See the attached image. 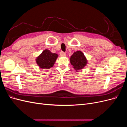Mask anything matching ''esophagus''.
<instances>
[{"mask_svg": "<svg viewBox=\"0 0 127 127\" xmlns=\"http://www.w3.org/2000/svg\"><path fill=\"white\" fill-rule=\"evenodd\" d=\"M60 55L61 56H65L66 55V53L64 51H61L60 52Z\"/></svg>", "mask_w": 127, "mask_h": 127, "instance_id": "obj_1", "label": "esophagus"}]
</instances>
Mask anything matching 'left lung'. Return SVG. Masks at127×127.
<instances>
[{"label": "left lung", "instance_id": "1", "mask_svg": "<svg viewBox=\"0 0 127 127\" xmlns=\"http://www.w3.org/2000/svg\"><path fill=\"white\" fill-rule=\"evenodd\" d=\"M70 61L76 70L83 69L87 64V60L84 53L80 51L74 53L70 57Z\"/></svg>", "mask_w": 127, "mask_h": 127}]
</instances>
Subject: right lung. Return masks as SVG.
Returning a JSON list of instances; mask_svg holds the SVG:
<instances>
[{
    "label": "right lung",
    "instance_id": "right-lung-1",
    "mask_svg": "<svg viewBox=\"0 0 127 127\" xmlns=\"http://www.w3.org/2000/svg\"><path fill=\"white\" fill-rule=\"evenodd\" d=\"M58 57L56 53H52L49 50H45L37 58L36 60L37 64L40 68L49 69L53 67Z\"/></svg>",
    "mask_w": 127,
    "mask_h": 127
}]
</instances>
